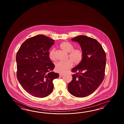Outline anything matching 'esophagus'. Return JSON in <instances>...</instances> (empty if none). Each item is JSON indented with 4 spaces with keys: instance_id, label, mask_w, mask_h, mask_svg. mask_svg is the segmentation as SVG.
I'll return each mask as SVG.
<instances>
[{
    "instance_id": "obj_1",
    "label": "esophagus",
    "mask_w": 124,
    "mask_h": 124,
    "mask_svg": "<svg viewBox=\"0 0 124 124\" xmlns=\"http://www.w3.org/2000/svg\"><path fill=\"white\" fill-rule=\"evenodd\" d=\"M64 75V73H60V74H59V75H60V77H62Z\"/></svg>"
}]
</instances>
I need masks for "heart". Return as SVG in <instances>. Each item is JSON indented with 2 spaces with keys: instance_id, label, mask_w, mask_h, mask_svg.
Here are the masks:
<instances>
[{
  "instance_id": "obj_1",
  "label": "heart",
  "mask_w": 124,
  "mask_h": 124,
  "mask_svg": "<svg viewBox=\"0 0 124 124\" xmlns=\"http://www.w3.org/2000/svg\"><path fill=\"white\" fill-rule=\"evenodd\" d=\"M60 47L63 51L69 53V60L65 61H59L55 64V70L58 73H62L69 70L73 66V63L78 65L81 63L84 58V51L81 48L74 49L73 46L68 42H63L61 43ZM49 58L52 61L55 60V49H51L49 53Z\"/></svg>"
}]
</instances>
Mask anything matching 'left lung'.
<instances>
[{
	"instance_id": "left-lung-1",
	"label": "left lung",
	"mask_w": 124,
	"mask_h": 124,
	"mask_svg": "<svg viewBox=\"0 0 124 124\" xmlns=\"http://www.w3.org/2000/svg\"><path fill=\"white\" fill-rule=\"evenodd\" d=\"M78 42L84 51L82 62L71 71L73 80L68 86L70 93L82 98L93 93L103 82L105 76L106 53L96 40L84 35L72 39Z\"/></svg>"
}]
</instances>
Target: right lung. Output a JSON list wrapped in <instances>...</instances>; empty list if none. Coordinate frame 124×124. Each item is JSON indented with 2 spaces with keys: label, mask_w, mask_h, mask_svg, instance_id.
I'll list each match as a JSON object with an SVG mask.
<instances>
[{
  "label": "right lung",
  "mask_w": 124,
  "mask_h": 124,
  "mask_svg": "<svg viewBox=\"0 0 124 124\" xmlns=\"http://www.w3.org/2000/svg\"><path fill=\"white\" fill-rule=\"evenodd\" d=\"M54 42L44 35H38L26 40L16 53L18 81L33 96L49 95L53 90V80L59 77V73L52 72L54 65L49 57V50Z\"/></svg>",
  "instance_id": "1"
}]
</instances>
